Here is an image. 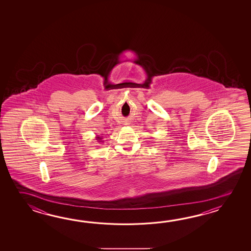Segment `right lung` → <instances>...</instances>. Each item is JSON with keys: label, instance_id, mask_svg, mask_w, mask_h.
Here are the masks:
<instances>
[{"label": "right lung", "instance_id": "right-lung-1", "mask_svg": "<svg viewBox=\"0 0 251 251\" xmlns=\"http://www.w3.org/2000/svg\"><path fill=\"white\" fill-rule=\"evenodd\" d=\"M96 140H97V141H98V142H99V143H101V142H102L101 136H99V135H98V136H96Z\"/></svg>", "mask_w": 251, "mask_h": 251}]
</instances>
